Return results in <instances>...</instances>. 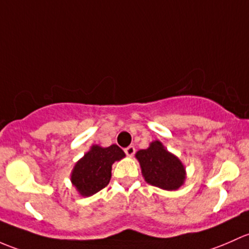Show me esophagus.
<instances>
[{
    "label": "esophagus",
    "mask_w": 249,
    "mask_h": 249,
    "mask_svg": "<svg viewBox=\"0 0 249 249\" xmlns=\"http://www.w3.org/2000/svg\"><path fill=\"white\" fill-rule=\"evenodd\" d=\"M124 153L128 156V157H132V156L135 153V147L132 145L128 146V147L124 148Z\"/></svg>",
    "instance_id": "esophagus-1"
}]
</instances>
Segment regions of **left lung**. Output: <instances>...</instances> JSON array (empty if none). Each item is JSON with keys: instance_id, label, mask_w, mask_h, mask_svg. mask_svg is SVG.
I'll return each instance as SVG.
<instances>
[{"instance_id": "8db88e82", "label": "left lung", "mask_w": 249, "mask_h": 249, "mask_svg": "<svg viewBox=\"0 0 249 249\" xmlns=\"http://www.w3.org/2000/svg\"><path fill=\"white\" fill-rule=\"evenodd\" d=\"M135 157L139 160L143 178L147 183L166 191L178 189L183 183V165L160 142H153L146 150L138 151Z\"/></svg>"}]
</instances>
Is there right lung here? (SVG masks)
<instances>
[{"mask_svg":"<svg viewBox=\"0 0 249 249\" xmlns=\"http://www.w3.org/2000/svg\"><path fill=\"white\" fill-rule=\"evenodd\" d=\"M124 157V152L117 145L109 147L92 146L74 166L71 182L81 196H92L106 188L111 178L112 163Z\"/></svg>","mask_w":249,"mask_h":249,"instance_id":"right-lung-1","label":"right lung"}]
</instances>
